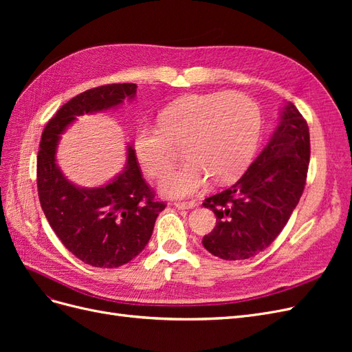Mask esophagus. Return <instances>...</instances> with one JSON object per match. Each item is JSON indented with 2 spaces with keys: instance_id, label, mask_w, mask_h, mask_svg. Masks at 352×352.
<instances>
[{
  "instance_id": "obj_1",
  "label": "esophagus",
  "mask_w": 352,
  "mask_h": 352,
  "mask_svg": "<svg viewBox=\"0 0 352 352\" xmlns=\"http://www.w3.org/2000/svg\"><path fill=\"white\" fill-rule=\"evenodd\" d=\"M175 207L179 210H189V208L197 207V202L195 201H176Z\"/></svg>"
}]
</instances>
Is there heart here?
<instances>
[{
  "mask_svg": "<svg viewBox=\"0 0 352 352\" xmlns=\"http://www.w3.org/2000/svg\"><path fill=\"white\" fill-rule=\"evenodd\" d=\"M261 113L241 92L189 95L158 113V126L141 123L133 133L138 163L148 176L158 177L173 164L170 142H182L186 160L163 176L164 195L185 197L204 189L211 177L230 184L250 166L260 141Z\"/></svg>",
  "mask_w": 352,
  "mask_h": 352,
  "instance_id": "1",
  "label": "heart"
}]
</instances>
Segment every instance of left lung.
I'll use <instances>...</instances> for the list:
<instances>
[{"mask_svg": "<svg viewBox=\"0 0 352 352\" xmlns=\"http://www.w3.org/2000/svg\"><path fill=\"white\" fill-rule=\"evenodd\" d=\"M308 163V124L295 105L286 102L269 144L243 176L202 202L217 217L216 228L202 238L204 248L229 261L267 248L300 202Z\"/></svg>", "mask_w": 352, "mask_h": 352, "instance_id": "1", "label": "left lung"}]
</instances>
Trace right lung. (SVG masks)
<instances>
[{
    "label": "right lung",
    "mask_w": 352,
    "mask_h": 352,
    "mask_svg": "<svg viewBox=\"0 0 352 352\" xmlns=\"http://www.w3.org/2000/svg\"><path fill=\"white\" fill-rule=\"evenodd\" d=\"M135 83H113L85 91L67 101L47 123L38 153L41 207L63 245L85 264L114 269L140 254L166 208L146 185L135 150L127 145L126 166L107 185L82 188L72 184L57 164L60 135L76 117L117 109L133 100Z\"/></svg>",
    "instance_id": "obj_1"
}]
</instances>
